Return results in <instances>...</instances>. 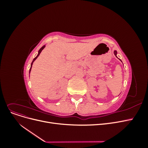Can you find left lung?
I'll return each mask as SVG.
<instances>
[{
  "label": "left lung",
  "mask_w": 148,
  "mask_h": 148,
  "mask_svg": "<svg viewBox=\"0 0 148 148\" xmlns=\"http://www.w3.org/2000/svg\"><path fill=\"white\" fill-rule=\"evenodd\" d=\"M114 55H115L116 57H117V51H114ZM120 61L122 62V60H120Z\"/></svg>",
  "instance_id": "1"
}]
</instances>
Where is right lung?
Returning a JSON list of instances; mask_svg holds the SVG:
<instances>
[{
	"label": "right lung",
	"mask_w": 148,
	"mask_h": 148,
	"mask_svg": "<svg viewBox=\"0 0 148 148\" xmlns=\"http://www.w3.org/2000/svg\"><path fill=\"white\" fill-rule=\"evenodd\" d=\"M46 47V46L45 45H44L41 49H39V51H38V55H37V56L35 58H34V59H33V62H32V63H31V67H30V69H29V73H30V71H31V67H32V65H33V62H34V60H36V59H37V58H38V57L39 56V54H40V53H41V51L43 50V49H44V47Z\"/></svg>",
	"instance_id": "1"
}]
</instances>
